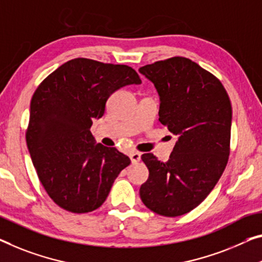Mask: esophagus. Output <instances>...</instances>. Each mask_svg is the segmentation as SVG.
<instances>
[{
	"label": "esophagus",
	"instance_id": "1",
	"mask_svg": "<svg viewBox=\"0 0 262 262\" xmlns=\"http://www.w3.org/2000/svg\"><path fill=\"white\" fill-rule=\"evenodd\" d=\"M140 154L139 152H136V151H134V152H131L130 154V158H131V162H132V164H136V163H138L139 160H140Z\"/></svg>",
	"mask_w": 262,
	"mask_h": 262
}]
</instances>
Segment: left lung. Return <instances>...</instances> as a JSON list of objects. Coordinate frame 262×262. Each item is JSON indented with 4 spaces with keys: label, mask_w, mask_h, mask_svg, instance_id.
<instances>
[{
    "label": "left lung",
    "mask_w": 262,
    "mask_h": 262,
    "mask_svg": "<svg viewBox=\"0 0 262 262\" xmlns=\"http://www.w3.org/2000/svg\"><path fill=\"white\" fill-rule=\"evenodd\" d=\"M159 95V122L178 137L167 162L142 156L148 179L140 199L152 212L178 216L195 208L226 167L231 100L220 80L191 59L172 57L139 68Z\"/></svg>",
    "instance_id": "1"
}]
</instances>
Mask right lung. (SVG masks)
<instances>
[{
	"label": "right lung",
	"mask_w": 262,
	"mask_h": 262,
	"mask_svg": "<svg viewBox=\"0 0 262 262\" xmlns=\"http://www.w3.org/2000/svg\"><path fill=\"white\" fill-rule=\"evenodd\" d=\"M140 83L127 66L75 58L36 89L27 145L39 182L59 207L72 213L95 211L130 165V158L116 147L96 143L90 128L115 91Z\"/></svg>",
	"instance_id": "obj_1"
}]
</instances>
